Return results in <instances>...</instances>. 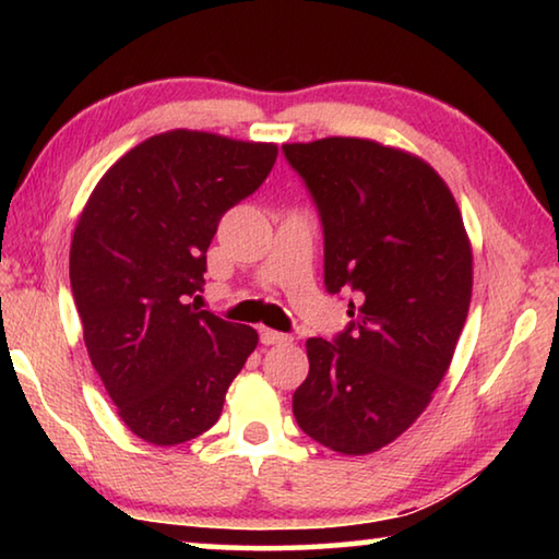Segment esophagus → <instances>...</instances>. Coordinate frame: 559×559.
<instances>
[{
    "label": "esophagus",
    "instance_id": "34e87169",
    "mask_svg": "<svg viewBox=\"0 0 559 559\" xmlns=\"http://www.w3.org/2000/svg\"><path fill=\"white\" fill-rule=\"evenodd\" d=\"M290 340H293L290 335L278 333V330H269V328L261 330V343L263 345H288Z\"/></svg>",
    "mask_w": 559,
    "mask_h": 559
}]
</instances>
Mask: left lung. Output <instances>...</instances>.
Returning a JSON list of instances; mask_svg holds the SVG:
<instances>
[{
	"label": "left lung",
	"instance_id": "1",
	"mask_svg": "<svg viewBox=\"0 0 559 559\" xmlns=\"http://www.w3.org/2000/svg\"><path fill=\"white\" fill-rule=\"evenodd\" d=\"M325 236V288L353 293L333 343L310 337L298 427L362 456L419 419L447 374L473 288L471 241L437 169L365 138L283 145Z\"/></svg>",
	"mask_w": 559,
	"mask_h": 559
}]
</instances>
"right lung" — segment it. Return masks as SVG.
<instances>
[{"instance_id":"1","label":"right lung","mask_w":559,"mask_h":559,"mask_svg":"<svg viewBox=\"0 0 559 559\" xmlns=\"http://www.w3.org/2000/svg\"><path fill=\"white\" fill-rule=\"evenodd\" d=\"M273 143L169 130L93 189L71 241V290L88 357L126 427L155 447L200 437L259 345L189 298L202 290L222 216L257 192Z\"/></svg>"}]
</instances>
